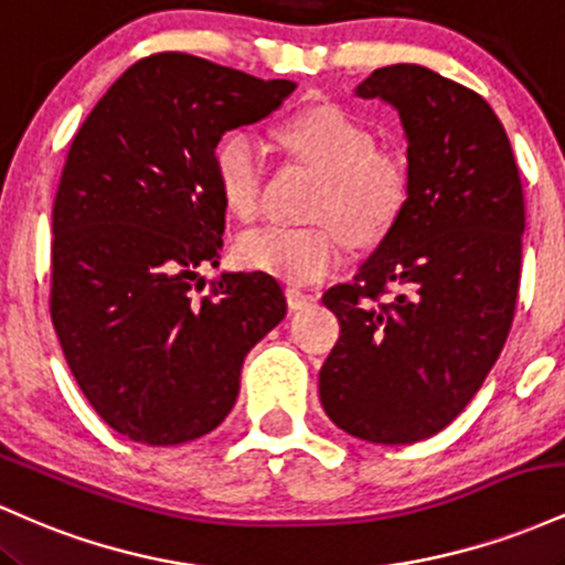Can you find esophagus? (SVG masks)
I'll use <instances>...</instances> for the list:
<instances>
[{
  "mask_svg": "<svg viewBox=\"0 0 565 565\" xmlns=\"http://www.w3.org/2000/svg\"><path fill=\"white\" fill-rule=\"evenodd\" d=\"M287 302H289L291 310H302V308H308L310 302H313V295H308V291H302L297 287H289L287 289Z\"/></svg>",
  "mask_w": 565,
  "mask_h": 565,
  "instance_id": "esophagus-1",
  "label": "esophagus"
}]
</instances>
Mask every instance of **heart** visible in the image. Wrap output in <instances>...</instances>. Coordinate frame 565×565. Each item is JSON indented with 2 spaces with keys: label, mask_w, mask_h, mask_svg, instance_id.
Returning a JSON list of instances; mask_svg holds the SVG:
<instances>
[{
  "label": "heart",
  "mask_w": 565,
  "mask_h": 565,
  "mask_svg": "<svg viewBox=\"0 0 565 565\" xmlns=\"http://www.w3.org/2000/svg\"><path fill=\"white\" fill-rule=\"evenodd\" d=\"M278 140L321 170L308 206L319 223L244 233L238 260L289 284H313L345 265V230L355 242L372 244L398 223L408 201V164L398 153L377 148L372 129L332 103L291 116L278 129ZM215 178L228 212L238 220L260 215L263 151L249 132L236 129L217 142Z\"/></svg>",
  "instance_id": "obj_1"
}]
</instances>
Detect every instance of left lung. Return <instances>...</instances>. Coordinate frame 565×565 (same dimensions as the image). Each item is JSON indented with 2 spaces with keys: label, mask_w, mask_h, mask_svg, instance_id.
Returning a JSON list of instances; mask_svg holds the SVG:
<instances>
[{
  "label": "left lung",
  "mask_w": 565,
  "mask_h": 565,
  "mask_svg": "<svg viewBox=\"0 0 565 565\" xmlns=\"http://www.w3.org/2000/svg\"><path fill=\"white\" fill-rule=\"evenodd\" d=\"M355 95L398 111L408 201L353 281L323 295L340 340L319 374L321 406L369 444H414L470 404L502 353L526 206L508 132L478 93L398 63Z\"/></svg>",
  "instance_id": "obj_1"
}]
</instances>
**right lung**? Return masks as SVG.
I'll return each mask as SVG.
<instances>
[{"instance_id":"add662e5","label":"right lung","mask_w":565,"mask_h":565,"mask_svg":"<svg viewBox=\"0 0 565 565\" xmlns=\"http://www.w3.org/2000/svg\"><path fill=\"white\" fill-rule=\"evenodd\" d=\"M297 84L185 53L129 66L68 148L53 204L50 313L71 374L106 425L174 446L236 404L242 364L287 316L274 276L217 268L225 201L215 148Z\"/></svg>"}]
</instances>
